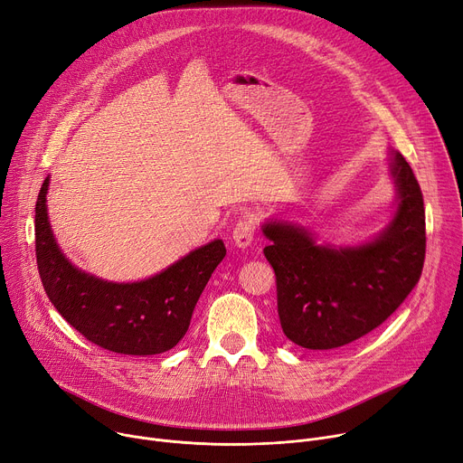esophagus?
Instances as JSON below:
<instances>
[{"mask_svg":"<svg viewBox=\"0 0 463 463\" xmlns=\"http://www.w3.org/2000/svg\"><path fill=\"white\" fill-rule=\"evenodd\" d=\"M253 238H255V222L251 218L240 220L232 229V240L236 248H241V250L250 248Z\"/></svg>","mask_w":463,"mask_h":463,"instance_id":"obj_1","label":"esophagus"}]
</instances>
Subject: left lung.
<instances>
[{"label": "left lung", "instance_id": "left-lung-1", "mask_svg": "<svg viewBox=\"0 0 463 463\" xmlns=\"http://www.w3.org/2000/svg\"><path fill=\"white\" fill-rule=\"evenodd\" d=\"M396 206L389 223L357 245L318 243L301 225L269 220L264 255L277 279L283 333L301 348L350 345L383 324L417 285L426 253L419 182L398 150L389 148Z\"/></svg>", "mask_w": 463, "mask_h": 463}]
</instances>
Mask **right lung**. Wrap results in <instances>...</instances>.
Here are the masks:
<instances>
[{
	"instance_id": "obj_1",
	"label": "right lung",
	"mask_w": 463,
	"mask_h": 463,
	"mask_svg": "<svg viewBox=\"0 0 463 463\" xmlns=\"http://www.w3.org/2000/svg\"><path fill=\"white\" fill-rule=\"evenodd\" d=\"M50 176L35 206V251L43 287L59 315L87 341L125 355L164 354L186 335L195 305L227 255L212 240L160 273L115 283L76 268L61 251L48 218Z\"/></svg>"
}]
</instances>
